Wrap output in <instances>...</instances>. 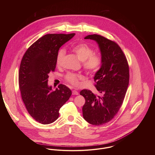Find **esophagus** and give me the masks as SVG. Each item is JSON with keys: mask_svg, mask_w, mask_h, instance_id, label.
<instances>
[{"mask_svg": "<svg viewBox=\"0 0 155 155\" xmlns=\"http://www.w3.org/2000/svg\"><path fill=\"white\" fill-rule=\"evenodd\" d=\"M72 94L73 95H78L79 93H78V92L76 90H73L72 91Z\"/></svg>", "mask_w": 155, "mask_h": 155, "instance_id": "1", "label": "esophagus"}]
</instances>
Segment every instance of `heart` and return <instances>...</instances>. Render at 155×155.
I'll list each match as a JSON object with an SVG mask.
<instances>
[{
	"instance_id": "obj_1",
	"label": "heart",
	"mask_w": 155,
	"mask_h": 155,
	"mask_svg": "<svg viewBox=\"0 0 155 155\" xmlns=\"http://www.w3.org/2000/svg\"><path fill=\"white\" fill-rule=\"evenodd\" d=\"M72 51L76 54L79 59L83 61V66L88 73H95L99 70L102 64V57L100 54H94L93 49L86 44L74 45L71 48ZM64 49H60L57 55L56 64L60 66L65 55ZM82 76L72 73H68L66 76V79L74 85H78L79 80Z\"/></svg>"
}]
</instances>
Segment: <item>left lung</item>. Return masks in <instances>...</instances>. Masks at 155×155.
<instances>
[{
    "instance_id": "obj_1",
    "label": "left lung",
    "mask_w": 155,
    "mask_h": 155,
    "mask_svg": "<svg viewBox=\"0 0 155 155\" xmlns=\"http://www.w3.org/2000/svg\"><path fill=\"white\" fill-rule=\"evenodd\" d=\"M85 39L97 43L102 57L101 66L94 78L99 94L88 89L80 92L85 99L82 107L84 119L98 126L110 121L121 107L129 84V66L123 51L114 42L95 34Z\"/></svg>"
}]
</instances>
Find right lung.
I'll return each mask as SVG.
<instances>
[{"label":"right lung","mask_w":155,"mask_h":155,"mask_svg":"<svg viewBox=\"0 0 155 155\" xmlns=\"http://www.w3.org/2000/svg\"><path fill=\"white\" fill-rule=\"evenodd\" d=\"M75 33L48 34L31 45L20 64L18 82L22 101L30 116L42 124H49L59 116V110L71 95L60 84L55 91L48 84L49 73L55 70L60 48Z\"/></svg>","instance_id":"1"}]
</instances>
